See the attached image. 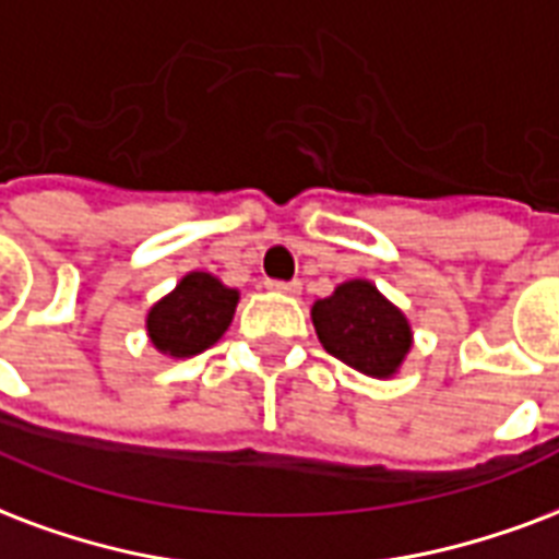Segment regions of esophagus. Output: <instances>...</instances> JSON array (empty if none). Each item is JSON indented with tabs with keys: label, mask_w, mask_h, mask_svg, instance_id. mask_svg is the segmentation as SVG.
Instances as JSON below:
<instances>
[{
	"label": "esophagus",
	"mask_w": 559,
	"mask_h": 559,
	"mask_svg": "<svg viewBox=\"0 0 559 559\" xmlns=\"http://www.w3.org/2000/svg\"><path fill=\"white\" fill-rule=\"evenodd\" d=\"M266 287L275 289V293H284V296H298L301 293L298 281H266Z\"/></svg>",
	"instance_id": "obj_1"
}]
</instances>
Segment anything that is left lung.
I'll use <instances>...</instances> for the list:
<instances>
[{"label":"left lung","instance_id":"8db88e82","mask_svg":"<svg viewBox=\"0 0 559 559\" xmlns=\"http://www.w3.org/2000/svg\"><path fill=\"white\" fill-rule=\"evenodd\" d=\"M313 328L328 355L372 378H390L411 352V325L369 281H346L319 298Z\"/></svg>","mask_w":559,"mask_h":559}]
</instances>
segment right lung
Listing matches in <instances>:
<instances>
[{
    "mask_svg": "<svg viewBox=\"0 0 559 559\" xmlns=\"http://www.w3.org/2000/svg\"><path fill=\"white\" fill-rule=\"evenodd\" d=\"M240 293L207 272H190L169 296L148 310L146 331L157 352L193 357L211 348L231 325Z\"/></svg>",
    "mask_w": 559,
    "mask_h": 559,
    "instance_id": "add662e5",
    "label": "right lung"
}]
</instances>
